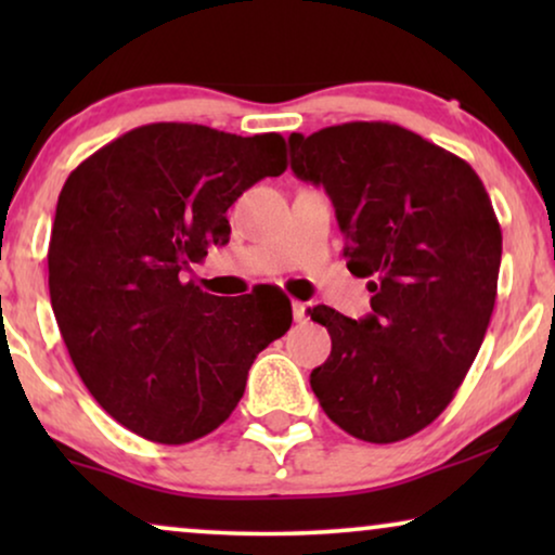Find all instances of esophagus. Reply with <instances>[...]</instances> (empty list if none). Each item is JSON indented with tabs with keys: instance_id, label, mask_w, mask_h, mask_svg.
Returning a JSON list of instances; mask_svg holds the SVG:
<instances>
[{
	"instance_id": "obj_1",
	"label": "esophagus",
	"mask_w": 555,
	"mask_h": 555,
	"mask_svg": "<svg viewBox=\"0 0 555 555\" xmlns=\"http://www.w3.org/2000/svg\"><path fill=\"white\" fill-rule=\"evenodd\" d=\"M293 318H295V321H298V323L308 321V308H306V302L293 300Z\"/></svg>"
}]
</instances>
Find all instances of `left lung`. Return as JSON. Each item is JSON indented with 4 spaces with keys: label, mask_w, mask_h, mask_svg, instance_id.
I'll list each match as a JSON object with an SVG mask.
<instances>
[{
    "label": "left lung",
    "mask_w": 555,
    "mask_h": 555,
    "mask_svg": "<svg viewBox=\"0 0 555 555\" xmlns=\"http://www.w3.org/2000/svg\"><path fill=\"white\" fill-rule=\"evenodd\" d=\"M291 166L328 192L348 270L374 293L363 321L310 310L333 344L310 386L351 437L401 442L444 412L480 351L503 255L495 209L467 162L384 120L293 133Z\"/></svg>",
    "instance_id": "left-lung-1"
}]
</instances>
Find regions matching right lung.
Listing matches in <instances>:
<instances>
[{
	"label": "right lung",
	"mask_w": 555,
	"mask_h": 555,
	"mask_svg": "<svg viewBox=\"0 0 555 555\" xmlns=\"http://www.w3.org/2000/svg\"><path fill=\"white\" fill-rule=\"evenodd\" d=\"M285 169L280 133L149 124L67 177L48 249L52 310L82 384L133 435L186 444L215 431L255 356L291 328L287 298L224 300L181 280L230 242L237 196Z\"/></svg>",
	"instance_id": "add662e5"
}]
</instances>
